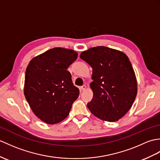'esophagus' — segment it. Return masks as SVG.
<instances>
[{"mask_svg": "<svg viewBox=\"0 0 160 160\" xmlns=\"http://www.w3.org/2000/svg\"><path fill=\"white\" fill-rule=\"evenodd\" d=\"M86 88H87V87L85 86V85H83V86L80 87V89H81L82 91H84V90H86Z\"/></svg>", "mask_w": 160, "mask_h": 160, "instance_id": "34e87169", "label": "esophagus"}]
</instances>
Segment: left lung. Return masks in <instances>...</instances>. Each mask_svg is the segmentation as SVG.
Wrapping results in <instances>:
<instances>
[{
	"label": "left lung",
	"mask_w": 160,
	"mask_h": 160,
	"mask_svg": "<svg viewBox=\"0 0 160 160\" xmlns=\"http://www.w3.org/2000/svg\"><path fill=\"white\" fill-rule=\"evenodd\" d=\"M80 57L92 69L93 98L87 106L99 119L114 122L128 112L137 95V80L128 56L105 46L91 48Z\"/></svg>",
	"instance_id": "8db88e82"
}]
</instances>
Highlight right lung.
Here are the masks:
<instances>
[{"label":"right lung","mask_w":160,"mask_h":160,"mask_svg":"<svg viewBox=\"0 0 160 160\" xmlns=\"http://www.w3.org/2000/svg\"><path fill=\"white\" fill-rule=\"evenodd\" d=\"M78 53L54 48L33 58L25 73L24 93L37 117L48 124H56L68 116L79 89L68 70Z\"/></svg>","instance_id":"right-lung-1"}]
</instances>
